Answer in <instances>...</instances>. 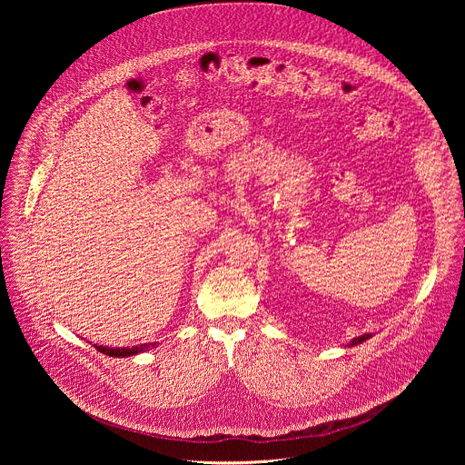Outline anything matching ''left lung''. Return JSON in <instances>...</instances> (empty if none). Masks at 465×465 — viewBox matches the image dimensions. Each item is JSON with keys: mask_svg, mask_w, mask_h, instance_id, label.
I'll return each mask as SVG.
<instances>
[{"mask_svg": "<svg viewBox=\"0 0 465 465\" xmlns=\"http://www.w3.org/2000/svg\"><path fill=\"white\" fill-rule=\"evenodd\" d=\"M370 339V335H361V337H357V339H353V342H351V346H357V344H361V342H364V341H368Z\"/></svg>", "mask_w": 465, "mask_h": 465, "instance_id": "8db88e82", "label": "left lung"}]
</instances>
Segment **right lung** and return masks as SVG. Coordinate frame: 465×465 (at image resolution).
<instances>
[{"instance_id":"1","label":"right lung","mask_w":465,"mask_h":465,"mask_svg":"<svg viewBox=\"0 0 465 465\" xmlns=\"http://www.w3.org/2000/svg\"><path fill=\"white\" fill-rule=\"evenodd\" d=\"M153 346L154 344H142V346H132V348H104V346H95V348H97V351H101L108 357H130V355L147 351Z\"/></svg>"}]
</instances>
